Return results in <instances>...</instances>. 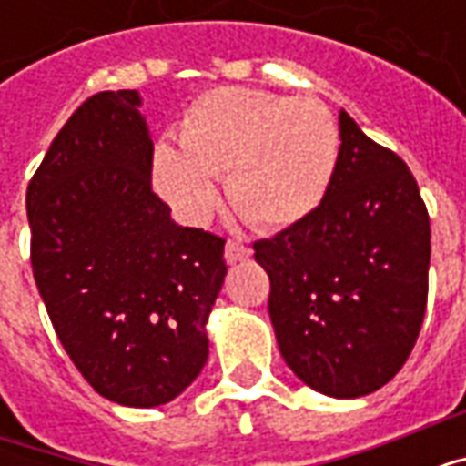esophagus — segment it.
Listing matches in <instances>:
<instances>
[{
	"mask_svg": "<svg viewBox=\"0 0 466 466\" xmlns=\"http://www.w3.org/2000/svg\"><path fill=\"white\" fill-rule=\"evenodd\" d=\"M249 254H252V249L247 244L239 242V239H229L227 247H224V259L229 264L244 262V259H249Z\"/></svg>",
	"mask_w": 466,
	"mask_h": 466,
	"instance_id": "1",
	"label": "esophagus"
}]
</instances>
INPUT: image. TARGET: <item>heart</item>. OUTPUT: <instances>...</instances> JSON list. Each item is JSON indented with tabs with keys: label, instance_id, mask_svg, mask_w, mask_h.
<instances>
[{
	"label": "heart",
	"instance_id": "b5f03b06",
	"mask_svg": "<svg viewBox=\"0 0 466 466\" xmlns=\"http://www.w3.org/2000/svg\"><path fill=\"white\" fill-rule=\"evenodd\" d=\"M337 157L339 132L319 102L219 86L187 106L179 149H154L152 177L187 222L199 224L212 214V179H224L229 202L247 222L282 229L322 204Z\"/></svg>",
	"mask_w": 466,
	"mask_h": 466
}]
</instances>
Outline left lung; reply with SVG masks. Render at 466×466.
<instances>
[{
    "label": "left lung",
    "instance_id": "obj_1",
    "mask_svg": "<svg viewBox=\"0 0 466 466\" xmlns=\"http://www.w3.org/2000/svg\"><path fill=\"white\" fill-rule=\"evenodd\" d=\"M339 157L322 204L254 242L289 370L327 397L384 387L420 337L430 289V214L401 157L339 112Z\"/></svg>",
    "mask_w": 466,
    "mask_h": 466
}]
</instances>
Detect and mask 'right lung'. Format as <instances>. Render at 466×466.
<instances>
[{
  "instance_id": "1",
  "label": "right lung",
  "mask_w": 466,
  "mask_h": 466,
  "mask_svg": "<svg viewBox=\"0 0 466 466\" xmlns=\"http://www.w3.org/2000/svg\"><path fill=\"white\" fill-rule=\"evenodd\" d=\"M134 89L66 119L26 187L32 272L59 342L96 394L159 407L202 371L224 239L179 227L152 189L154 144Z\"/></svg>"
}]
</instances>
